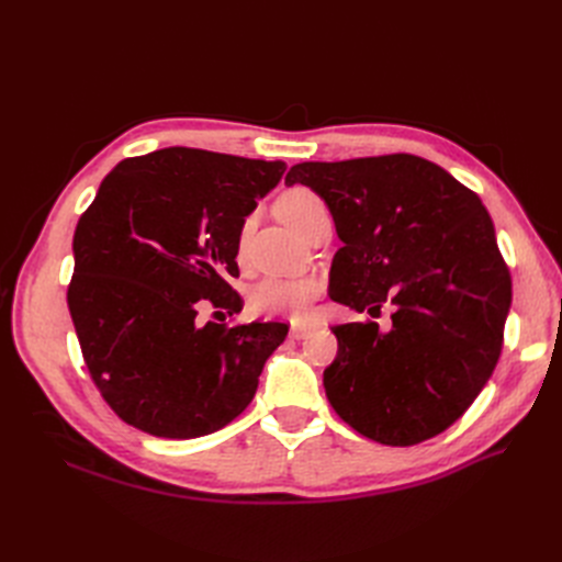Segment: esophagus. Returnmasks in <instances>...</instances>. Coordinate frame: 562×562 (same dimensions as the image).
I'll return each instance as SVG.
<instances>
[{"instance_id":"34e87169","label":"esophagus","mask_w":562,"mask_h":562,"mask_svg":"<svg viewBox=\"0 0 562 562\" xmlns=\"http://www.w3.org/2000/svg\"><path fill=\"white\" fill-rule=\"evenodd\" d=\"M312 330H314L312 323H293V326H291V335H293L295 339H302L304 335L312 333Z\"/></svg>"}]
</instances>
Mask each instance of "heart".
I'll use <instances>...</instances> for the list:
<instances>
[{"label":"heart","mask_w":562,"mask_h":562,"mask_svg":"<svg viewBox=\"0 0 562 562\" xmlns=\"http://www.w3.org/2000/svg\"><path fill=\"white\" fill-rule=\"evenodd\" d=\"M326 211L323 199L307 190V187H291L277 201V213L283 223L302 232L312 220ZM321 293V279L314 274H291V277H267L255 285L250 293V310L260 316L281 318H304L312 310V302Z\"/></svg>","instance_id":"1"}]
</instances>
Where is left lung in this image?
<instances>
[{
  "label": "left lung",
  "mask_w": 562,
  "mask_h": 562,
  "mask_svg": "<svg viewBox=\"0 0 562 562\" xmlns=\"http://www.w3.org/2000/svg\"><path fill=\"white\" fill-rule=\"evenodd\" d=\"M328 203L342 248L330 297L375 321L333 326L323 386L335 413L382 446H417L462 417L495 370L512 274L479 194L415 155L304 161L285 176Z\"/></svg>",
  "instance_id": "8db88e82"
}]
</instances>
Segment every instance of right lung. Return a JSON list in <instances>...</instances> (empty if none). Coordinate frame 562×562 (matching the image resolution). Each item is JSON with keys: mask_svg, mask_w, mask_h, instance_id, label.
Instances as JSON below:
<instances>
[{"mask_svg": "<svg viewBox=\"0 0 562 562\" xmlns=\"http://www.w3.org/2000/svg\"><path fill=\"white\" fill-rule=\"evenodd\" d=\"M283 161L166 147L116 164L81 213L67 307L100 396L131 427L206 436L258 391L285 323H199L244 310L229 285L246 215Z\"/></svg>", "mask_w": 562, "mask_h": 562, "instance_id": "obj_1", "label": "right lung"}]
</instances>
